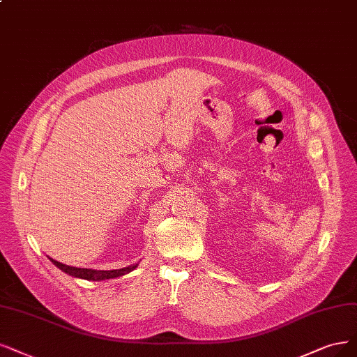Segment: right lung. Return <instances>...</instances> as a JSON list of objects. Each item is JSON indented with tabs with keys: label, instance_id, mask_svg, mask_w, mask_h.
Returning <instances> with one entry per match:
<instances>
[{
	"label": "right lung",
	"instance_id": "1",
	"mask_svg": "<svg viewBox=\"0 0 357 357\" xmlns=\"http://www.w3.org/2000/svg\"><path fill=\"white\" fill-rule=\"evenodd\" d=\"M54 265L63 271L64 273H68L73 278H81V280H86V281H105V280H114L119 278V276H123L129 272L134 271L138 263H134V265H129L126 268L122 269H113V271H97V269H86V268H75V266H68L63 265V263L48 257Z\"/></svg>",
	"mask_w": 357,
	"mask_h": 357
}]
</instances>
